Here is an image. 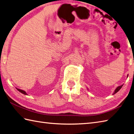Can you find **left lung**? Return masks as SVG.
Masks as SVG:
<instances>
[{"label":"left lung","instance_id":"1","mask_svg":"<svg viewBox=\"0 0 134 134\" xmlns=\"http://www.w3.org/2000/svg\"><path fill=\"white\" fill-rule=\"evenodd\" d=\"M122 86H123V85H121V86H118L117 88H116V90H115V92H114V93H113V94H116V93H117L118 92H119V90H120V89H121V88L122 87Z\"/></svg>","mask_w":134,"mask_h":134}]
</instances>
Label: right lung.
I'll use <instances>...</instances> for the list:
<instances>
[{
    "mask_svg": "<svg viewBox=\"0 0 134 134\" xmlns=\"http://www.w3.org/2000/svg\"><path fill=\"white\" fill-rule=\"evenodd\" d=\"M16 89L18 90L19 92H20L21 93H22V94H25V95H27V93L25 92V91H24V90H21V89H17L16 88Z\"/></svg>",
    "mask_w": 134,
    "mask_h": 134,
    "instance_id": "obj_1",
    "label": "right lung"
}]
</instances>
